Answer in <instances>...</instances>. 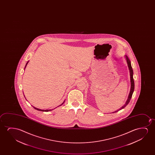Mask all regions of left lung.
I'll return each instance as SVG.
<instances>
[{
  "mask_svg": "<svg viewBox=\"0 0 155 155\" xmlns=\"http://www.w3.org/2000/svg\"><path fill=\"white\" fill-rule=\"evenodd\" d=\"M125 59L127 60V66H128V68H129V70L130 71V82H131V88H130V91L129 94L128 96V97H127V100L125 102V104L123 105L122 107H121V108L115 111L113 113L117 112H118L119 110H121L122 109L124 108L125 106L127 105V104H129V103L130 102V101L131 100V98L132 97V96L134 93V78H133V75H134V72H133V69L132 68L131 64V61L130 60L129 58L127 57V55H125Z\"/></svg>",
  "mask_w": 155,
  "mask_h": 155,
  "instance_id": "8db88e82",
  "label": "left lung"
}]
</instances>
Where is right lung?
Listing matches in <instances>:
<instances>
[{"mask_svg": "<svg viewBox=\"0 0 155 155\" xmlns=\"http://www.w3.org/2000/svg\"><path fill=\"white\" fill-rule=\"evenodd\" d=\"M28 62H27V63H26V64L25 66V68H24V70H25V69L26 67V66H27V64H28ZM24 97H25V96H24ZM64 102H63V103H62V104H61V105H60L59 106H61V105H62L64 104ZM33 107H34V108H35V110H40V111H43V112H48V111H50V110H41V109H39V108H36V107H34V106H33ZM55 108H56V107H55Z\"/></svg>", "mask_w": 155, "mask_h": 155, "instance_id": "right-lung-1", "label": "right lung"}]
</instances>
